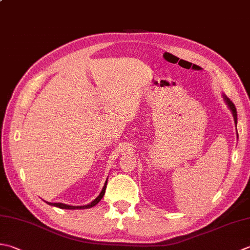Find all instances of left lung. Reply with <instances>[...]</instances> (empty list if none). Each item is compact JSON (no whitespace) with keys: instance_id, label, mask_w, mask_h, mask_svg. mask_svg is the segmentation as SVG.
<instances>
[{"instance_id":"obj_1","label":"left lung","mask_w":250,"mask_h":250,"mask_svg":"<svg viewBox=\"0 0 250 250\" xmlns=\"http://www.w3.org/2000/svg\"><path fill=\"white\" fill-rule=\"evenodd\" d=\"M222 97L224 102H226V104L228 105V107L229 108V110L232 111V115H233V118H234V122H235V125H237V112H236V108L235 106H234L233 103L229 101V97H227L226 94H222ZM237 139H238V134H237Z\"/></svg>"}]
</instances>
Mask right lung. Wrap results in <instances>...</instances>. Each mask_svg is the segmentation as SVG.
<instances>
[{"mask_svg":"<svg viewBox=\"0 0 250 250\" xmlns=\"http://www.w3.org/2000/svg\"><path fill=\"white\" fill-rule=\"evenodd\" d=\"M107 179H108V178H107ZM106 185H107V180L105 181L104 188H103L102 192L100 193L99 196H97V197H96L94 200H93V202H91L90 204L84 205V206H70V205H66V204H62V203H48V202H46V204L51 205V206L58 207V208H61V209H72V210H75V209H89V208H92L93 206H95V205H97V204L100 203V200L103 198V196H104V194H105Z\"/></svg>","mask_w":250,"mask_h":250,"instance_id":"obj_1","label":"right lung"}]
</instances>
